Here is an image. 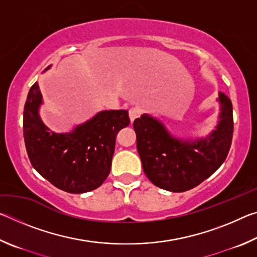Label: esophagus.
<instances>
[{
	"label": "esophagus",
	"instance_id": "1",
	"mask_svg": "<svg viewBox=\"0 0 257 257\" xmlns=\"http://www.w3.org/2000/svg\"><path fill=\"white\" fill-rule=\"evenodd\" d=\"M139 115H141V110H139V108L133 107V108H130V110H129V118H130V121H132V122H134L135 119L139 118Z\"/></svg>",
	"mask_w": 257,
	"mask_h": 257
}]
</instances>
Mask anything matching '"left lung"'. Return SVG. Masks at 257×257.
Returning <instances> with one entry per match:
<instances>
[{
    "mask_svg": "<svg viewBox=\"0 0 257 257\" xmlns=\"http://www.w3.org/2000/svg\"><path fill=\"white\" fill-rule=\"evenodd\" d=\"M219 101L221 114L216 130L199 141H179L160 121L149 115L134 121L143 169L155 186L173 193L189 190L224 162L233 134L232 104L222 93Z\"/></svg>",
    "mask_w": 257,
    "mask_h": 257,
    "instance_id": "left-lung-1",
    "label": "left lung"
}]
</instances>
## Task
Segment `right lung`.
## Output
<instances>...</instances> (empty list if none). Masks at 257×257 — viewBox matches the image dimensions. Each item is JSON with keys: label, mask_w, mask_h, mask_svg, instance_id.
I'll use <instances>...</instances> for the list:
<instances>
[{"label": "right lung", "mask_w": 257, "mask_h": 257, "mask_svg": "<svg viewBox=\"0 0 257 257\" xmlns=\"http://www.w3.org/2000/svg\"><path fill=\"white\" fill-rule=\"evenodd\" d=\"M41 104L35 82L24 107L25 145L35 170L67 193L98 188L110 173L116 135L130 123L128 111H102L71 133L55 134L40 118Z\"/></svg>", "instance_id": "right-lung-1"}]
</instances>
